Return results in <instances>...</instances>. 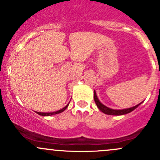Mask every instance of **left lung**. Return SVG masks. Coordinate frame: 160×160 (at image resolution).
<instances>
[{
  "label": "left lung",
  "mask_w": 160,
  "mask_h": 160,
  "mask_svg": "<svg viewBox=\"0 0 160 160\" xmlns=\"http://www.w3.org/2000/svg\"><path fill=\"white\" fill-rule=\"evenodd\" d=\"M93 98H94V101L95 103H96L98 108L102 111L103 113H104V114H109V115H122V114H128V113H130L131 111L135 110L138 105L141 104V103H140V104H137L136 106H134V107L130 108L122 109V110H114V109L109 108L106 107V106H104V104H101V103L99 101V100H98V97H97V94H96V92L95 91H93Z\"/></svg>",
  "instance_id": "8db88e82"
}]
</instances>
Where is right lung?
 <instances>
[{
	"mask_svg": "<svg viewBox=\"0 0 160 160\" xmlns=\"http://www.w3.org/2000/svg\"><path fill=\"white\" fill-rule=\"evenodd\" d=\"M69 104H67V106H66L65 108H63L62 109H61V110H59L57 111H55V112H50V113H43V112H38V111H36V113L38 114H39V115H42V116H50V115H53V114H59V113L62 112V111H64L67 109V108L68 107Z\"/></svg>",
	"mask_w": 160,
	"mask_h": 160,
	"instance_id": "add662e5",
	"label": "right lung"
}]
</instances>
